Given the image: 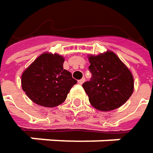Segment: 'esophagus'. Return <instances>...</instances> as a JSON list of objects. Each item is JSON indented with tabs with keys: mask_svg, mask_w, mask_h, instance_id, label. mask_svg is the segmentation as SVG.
<instances>
[{
	"mask_svg": "<svg viewBox=\"0 0 153 153\" xmlns=\"http://www.w3.org/2000/svg\"><path fill=\"white\" fill-rule=\"evenodd\" d=\"M85 80H86V79H85V78H82V79H79V80H78V83L81 85V84H83V83L85 82Z\"/></svg>",
	"mask_w": 153,
	"mask_h": 153,
	"instance_id": "esophagus-1",
	"label": "esophagus"
}]
</instances>
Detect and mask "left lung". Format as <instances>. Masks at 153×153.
<instances>
[{"label": "left lung", "mask_w": 153, "mask_h": 153, "mask_svg": "<svg viewBox=\"0 0 153 153\" xmlns=\"http://www.w3.org/2000/svg\"><path fill=\"white\" fill-rule=\"evenodd\" d=\"M88 70L92 77L82 84L90 104L100 111L121 106L134 90L132 74L111 51L89 56Z\"/></svg>", "instance_id": "obj_1"}]
</instances>
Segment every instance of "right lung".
I'll use <instances>...</instances> for the list:
<instances>
[{
    "instance_id": "obj_1",
    "label": "right lung",
    "mask_w": 153,
    "mask_h": 153,
    "mask_svg": "<svg viewBox=\"0 0 153 153\" xmlns=\"http://www.w3.org/2000/svg\"><path fill=\"white\" fill-rule=\"evenodd\" d=\"M64 57L57 54L44 53L23 73V90L33 103L55 107L66 99L77 80L64 69Z\"/></svg>"
}]
</instances>
